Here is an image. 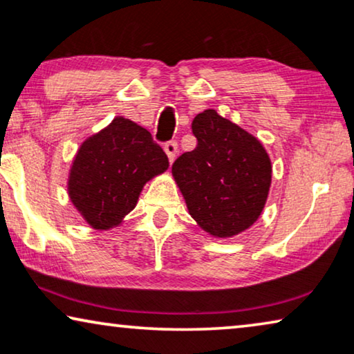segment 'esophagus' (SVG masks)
Listing matches in <instances>:
<instances>
[{
  "label": "esophagus",
  "mask_w": 354,
  "mask_h": 354,
  "mask_svg": "<svg viewBox=\"0 0 354 354\" xmlns=\"http://www.w3.org/2000/svg\"><path fill=\"white\" fill-rule=\"evenodd\" d=\"M177 149H178V147H177L176 142H169V143L164 145V151H166V154H167L169 162H172L174 159H176V156H177Z\"/></svg>",
  "instance_id": "34e87169"
}]
</instances>
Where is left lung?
I'll return each instance as SVG.
<instances>
[{
  "label": "left lung",
  "instance_id": "1",
  "mask_svg": "<svg viewBox=\"0 0 354 354\" xmlns=\"http://www.w3.org/2000/svg\"><path fill=\"white\" fill-rule=\"evenodd\" d=\"M193 151L172 164L187 209L203 230L229 239L250 229L263 212L272 162L263 143L245 129L205 109L193 119Z\"/></svg>",
  "mask_w": 354,
  "mask_h": 354
}]
</instances>
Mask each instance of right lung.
I'll use <instances>...</instances> for the list:
<instances>
[{
    "label": "right lung",
    "instance_id": "right-lung-1",
    "mask_svg": "<svg viewBox=\"0 0 354 354\" xmlns=\"http://www.w3.org/2000/svg\"><path fill=\"white\" fill-rule=\"evenodd\" d=\"M167 169L166 153L153 142L151 133L115 115L77 149L67 193L91 229L109 230L133 211L147 182Z\"/></svg>",
    "mask_w": 354,
    "mask_h": 354
}]
</instances>
